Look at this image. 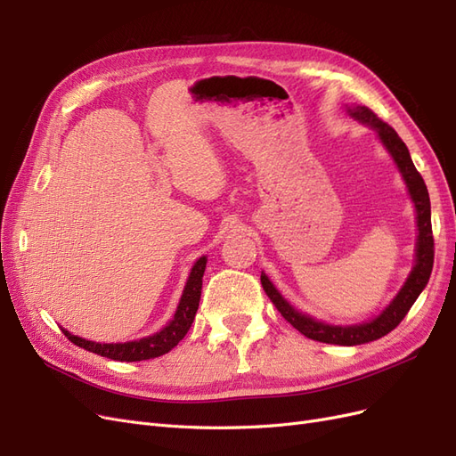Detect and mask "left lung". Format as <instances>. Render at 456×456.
<instances>
[{"instance_id": "8db88e82", "label": "left lung", "mask_w": 456, "mask_h": 456, "mask_svg": "<svg viewBox=\"0 0 456 456\" xmlns=\"http://www.w3.org/2000/svg\"><path fill=\"white\" fill-rule=\"evenodd\" d=\"M346 112L350 118L357 119L363 126L375 129L384 148L390 151L394 158L399 173H402L407 190L411 194L412 203L417 209V253H415V266H412L407 281L399 289V293L394 300L386 306L375 320H369L357 325H329L323 322H317L314 317L295 310L289 302L280 295L278 289L268 280L266 273H260V283L265 287L266 295L273 302V306L291 323L302 335L325 344H338V346H357V344L372 342L382 338L402 323L411 306L422 293L428 280H430L432 266H434V236H432V213H430V196H428V188L422 181L420 173L417 171L415 163L411 159L409 150L405 142L399 139V134L384 123L372 110L367 106H346Z\"/></svg>"}]
</instances>
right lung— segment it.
I'll return each mask as SVG.
<instances>
[{"instance_id": "add662e5", "label": "right lung", "mask_w": 456, "mask_h": 456, "mask_svg": "<svg viewBox=\"0 0 456 456\" xmlns=\"http://www.w3.org/2000/svg\"><path fill=\"white\" fill-rule=\"evenodd\" d=\"M205 265H207V256H201L196 260V265L191 266V272L188 275V281L184 285V291H183L181 302H178L173 320L156 335L144 337L141 340H131V342L101 344V342H93V340L76 337L66 329H62V333L68 337V340H72L76 346L86 348L93 354H99L102 357H108V360H116V362H142V360H151V357H159L163 354H167L184 338L188 329L191 327V323H194V317L200 306Z\"/></svg>"}]
</instances>
